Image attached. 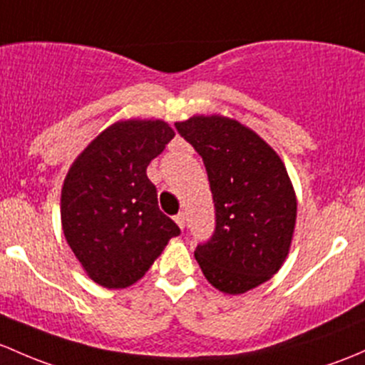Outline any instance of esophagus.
<instances>
[{
	"mask_svg": "<svg viewBox=\"0 0 365 365\" xmlns=\"http://www.w3.org/2000/svg\"><path fill=\"white\" fill-rule=\"evenodd\" d=\"M175 222H176V224H178V227H180V229L185 227V213H178V215H175Z\"/></svg>",
	"mask_w": 365,
	"mask_h": 365,
	"instance_id": "esophagus-1",
	"label": "esophagus"
}]
</instances>
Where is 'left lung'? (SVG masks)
<instances>
[{"mask_svg":"<svg viewBox=\"0 0 365 365\" xmlns=\"http://www.w3.org/2000/svg\"><path fill=\"white\" fill-rule=\"evenodd\" d=\"M202 157L215 202V231L195 260L215 289L243 294L267 282L289 253L297 201L273 148L232 118L212 115L176 122Z\"/></svg>","mask_w":365,"mask_h":365,"instance_id":"obj_1","label":"left lung"}]
</instances>
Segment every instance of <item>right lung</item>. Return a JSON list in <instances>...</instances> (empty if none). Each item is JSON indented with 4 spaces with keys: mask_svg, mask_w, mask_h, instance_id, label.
<instances>
[{
    "mask_svg": "<svg viewBox=\"0 0 365 365\" xmlns=\"http://www.w3.org/2000/svg\"><path fill=\"white\" fill-rule=\"evenodd\" d=\"M175 131L163 120H125L105 129L68 171L61 222L86 273L106 289L141 278L180 227L159 210L147 168Z\"/></svg>",
    "mask_w": 365,
    "mask_h": 365,
    "instance_id": "1",
    "label": "right lung"
}]
</instances>
